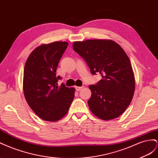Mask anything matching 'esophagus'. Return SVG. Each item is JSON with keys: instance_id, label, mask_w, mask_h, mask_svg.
I'll use <instances>...</instances> for the list:
<instances>
[{"instance_id": "esophagus-1", "label": "esophagus", "mask_w": 158, "mask_h": 158, "mask_svg": "<svg viewBox=\"0 0 158 158\" xmlns=\"http://www.w3.org/2000/svg\"><path fill=\"white\" fill-rule=\"evenodd\" d=\"M83 87H75V89H76V91H79L80 90H81L82 89H83Z\"/></svg>"}]
</instances>
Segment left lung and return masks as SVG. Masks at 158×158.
Returning <instances> with one entry per match:
<instances>
[{"instance_id":"obj_1","label":"left lung","mask_w":158,"mask_h":158,"mask_svg":"<svg viewBox=\"0 0 158 158\" xmlns=\"http://www.w3.org/2000/svg\"><path fill=\"white\" fill-rule=\"evenodd\" d=\"M73 48L86 61L93 75L102 76L95 85H89L90 110L105 120L120 116L131 102L135 90L131 63L124 49L112 40H105L75 42Z\"/></svg>"}]
</instances>
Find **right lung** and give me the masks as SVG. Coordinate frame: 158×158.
Instances as JSON below:
<instances>
[{"label": "right lung", "instance_id": "1", "mask_svg": "<svg viewBox=\"0 0 158 158\" xmlns=\"http://www.w3.org/2000/svg\"><path fill=\"white\" fill-rule=\"evenodd\" d=\"M68 46L66 42L44 44L35 48L27 60L23 89L28 105L40 118L56 122L69 110L75 97L74 88L58 86L57 67Z\"/></svg>", "mask_w": 158, "mask_h": 158}]
</instances>
